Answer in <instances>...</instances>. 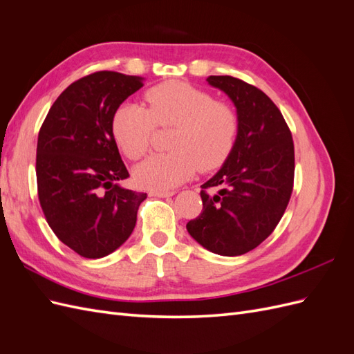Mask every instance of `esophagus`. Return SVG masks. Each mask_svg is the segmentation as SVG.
Returning <instances> with one entry per match:
<instances>
[{
  "instance_id": "obj_1",
  "label": "esophagus",
  "mask_w": 354,
  "mask_h": 354,
  "mask_svg": "<svg viewBox=\"0 0 354 354\" xmlns=\"http://www.w3.org/2000/svg\"><path fill=\"white\" fill-rule=\"evenodd\" d=\"M151 195L156 196V198H169L174 195V192L173 190H156V192H152Z\"/></svg>"
}]
</instances>
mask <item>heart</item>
Returning a JSON list of instances; mask_svg holds the SVG:
<instances>
[{
	"label": "heart",
	"instance_id": "1",
	"mask_svg": "<svg viewBox=\"0 0 354 354\" xmlns=\"http://www.w3.org/2000/svg\"><path fill=\"white\" fill-rule=\"evenodd\" d=\"M147 109L134 103L118 106L112 115V136L122 153L131 160L143 158L158 128H174L169 153L155 155L137 165V185L165 190L196 173L220 168L236 146L241 120L227 102L214 99L195 85L168 81L147 90Z\"/></svg>",
	"mask_w": 354,
	"mask_h": 354
}]
</instances>
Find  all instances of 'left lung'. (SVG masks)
Instances as JSON below:
<instances>
[{
    "instance_id": "8db88e82",
    "label": "left lung",
    "mask_w": 354,
    "mask_h": 354,
    "mask_svg": "<svg viewBox=\"0 0 354 354\" xmlns=\"http://www.w3.org/2000/svg\"><path fill=\"white\" fill-rule=\"evenodd\" d=\"M207 81L236 106L241 130L229 159L201 186L202 212L186 229L203 248L234 257L257 248L281 221L294 187V142L260 88L229 75Z\"/></svg>"
}]
</instances>
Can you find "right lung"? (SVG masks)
Listing matches in <instances>:
<instances>
[{
    "label": "right lung",
    "mask_w": 354,
    "mask_h": 354,
    "mask_svg": "<svg viewBox=\"0 0 354 354\" xmlns=\"http://www.w3.org/2000/svg\"><path fill=\"white\" fill-rule=\"evenodd\" d=\"M143 78L100 71L53 103L37 145L42 212L56 236L84 259H102L130 238L147 198L118 185L130 177L112 136V115Z\"/></svg>",
    "instance_id": "1"
}]
</instances>
